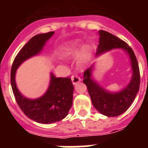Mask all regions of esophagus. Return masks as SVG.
Wrapping results in <instances>:
<instances>
[{
    "label": "esophagus",
    "mask_w": 148,
    "mask_h": 148,
    "mask_svg": "<svg viewBox=\"0 0 148 148\" xmlns=\"http://www.w3.org/2000/svg\"><path fill=\"white\" fill-rule=\"evenodd\" d=\"M71 80L72 82H73V84H76L78 82H81V78L77 75H73L71 76Z\"/></svg>",
    "instance_id": "1"
}]
</instances>
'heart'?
<instances>
[{
	"mask_svg": "<svg viewBox=\"0 0 148 148\" xmlns=\"http://www.w3.org/2000/svg\"><path fill=\"white\" fill-rule=\"evenodd\" d=\"M80 44L78 42H72L70 44H67L65 47L62 48V54L65 56H70L75 55L78 53L79 47H80ZM90 56V50L89 48L84 47V49L82 51V57L83 58L86 59L88 58Z\"/></svg>",
	"mask_w": 148,
	"mask_h": 148,
	"instance_id": "heart-1",
	"label": "heart"
}]
</instances>
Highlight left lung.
I'll list each match as a JSON object with an SVG mask.
<instances>
[{
  "mask_svg": "<svg viewBox=\"0 0 148 148\" xmlns=\"http://www.w3.org/2000/svg\"><path fill=\"white\" fill-rule=\"evenodd\" d=\"M99 44L96 56L115 48H122L127 52L131 60L133 77L130 84L118 92H111L99 86L91 78L93 65L84 72L83 82L86 84L95 108L99 113L107 116H117L125 113L130 108L139 90L140 72L134 52L126 42L113 34L104 30L99 31Z\"/></svg>",
  "mask_w": 148,
  "mask_h": 148,
  "instance_id": "1",
  "label": "left lung"
}]
</instances>
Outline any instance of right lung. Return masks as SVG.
<instances>
[{
  "instance_id": "right-lung-1",
  "label": "right lung",
  "mask_w": 148,
  "mask_h": 148,
  "mask_svg": "<svg viewBox=\"0 0 148 148\" xmlns=\"http://www.w3.org/2000/svg\"><path fill=\"white\" fill-rule=\"evenodd\" d=\"M54 32L35 35L23 46L15 56L11 69V85L17 104L30 119L41 124H51L64 119L73 104L74 87L71 78H56L51 74V81L47 91L39 99L25 98L18 91L15 84V72L21 64L27 58L38 54L46 41Z\"/></svg>"
}]
</instances>
